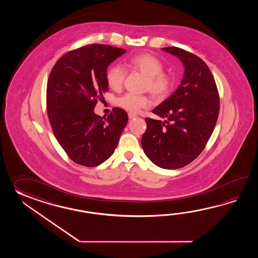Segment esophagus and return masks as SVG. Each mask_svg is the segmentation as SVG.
Masks as SVG:
<instances>
[{
  "instance_id": "esophagus-1",
  "label": "esophagus",
  "mask_w": 258,
  "mask_h": 258,
  "mask_svg": "<svg viewBox=\"0 0 258 258\" xmlns=\"http://www.w3.org/2000/svg\"><path fill=\"white\" fill-rule=\"evenodd\" d=\"M128 117L130 118V119H134V118H137V114H135V113H132V112H129L128 113Z\"/></svg>"
}]
</instances>
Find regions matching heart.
I'll list each match as a JSON object with an SVG mask.
<instances>
[{"instance_id":"1","label":"heart","mask_w":258,"mask_h":258,"mask_svg":"<svg viewBox=\"0 0 258 258\" xmlns=\"http://www.w3.org/2000/svg\"><path fill=\"white\" fill-rule=\"evenodd\" d=\"M127 64L133 69L142 73L148 77L147 88L158 98H165L173 88V78L164 73V66L154 55L141 53L131 57ZM126 76V71L120 66L110 67L106 73V81L113 90H120ZM118 105L133 113H137L141 109L148 108L151 102L146 96L133 93L124 94L117 100Z\"/></svg>"}]
</instances>
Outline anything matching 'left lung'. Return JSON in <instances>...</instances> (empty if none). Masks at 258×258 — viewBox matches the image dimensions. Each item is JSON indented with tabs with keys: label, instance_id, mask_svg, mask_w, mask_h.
<instances>
[{
	"label": "left lung",
	"instance_id": "left-lung-1",
	"mask_svg": "<svg viewBox=\"0 0 258 258\" xmlns=\"http://www.w3.org/2000/svg\"><path fill=\"white\" fill-rule=\"evenodd\" d=\"M162 49L180 58L184 75L175 92L152 110L165 121L145 119L147 130L141 144L154 164L174 170L191 163L203 151L219 117V95L201 58L177 47Z\"/></svg>",
	"mask_w": 258,
	"mask_h": 258
}]
</instances>
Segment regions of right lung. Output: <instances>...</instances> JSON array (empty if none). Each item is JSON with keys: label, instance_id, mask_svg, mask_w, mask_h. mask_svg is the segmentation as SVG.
Wrapping results in <instances>:
<instances>
[{"label": "right lung", "instance_id": "1", "mask_svg": "<svg viewBox=\"0 0 258 258\" xmlns=\"http://www.w3.org/2000/svg\"><path fill=\"white\" fill-rule=\"evenodd\" d=\"M125 49L89 44L61 56L49 74L46 105L57 141L77 164L96 167L115 150L126 126L125 110L113 108L107 117L94 113L109 90L107 68Z\"/></svg>", "mask_w": 258, "mask_h": 258}]
</instances>
